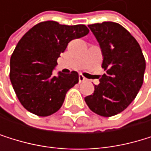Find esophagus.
Instances as JSON below:
<instances>
[{
	"label": "esophagus",
	"instance_id": "obj_1",
	"mask_svg": "<svg viewBox=\"0 0 151 151\" xmlns=\"http://www.w3.org/2000/svg\"><path fill=\"white\" fill-rule=\"evenodd\" d=\"M87 81V79L83 76V75L82 74H80L79 75V81L81 83V82H84V81Z\"/></svg>",
	"mask_w": 151,
	"mask_h": 151
}]
</instances>
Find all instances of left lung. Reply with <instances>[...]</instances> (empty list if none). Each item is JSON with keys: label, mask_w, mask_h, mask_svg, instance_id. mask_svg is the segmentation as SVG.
<instances>
[{"label": "left lung", "mask_w": 151, "mask_h": 151, "mask_svg": "<svg viewBox=\"0 0 151 151\" xmlns=\"http://www.w3.org/2000/svg\"><path fill=\"white\" fill-rule=\"evenodd\" d=\"M89 28L101 48L105 73L100 84L85 101L94 113L111 117L133 101L140 90L146 61L136 39L120 24L113 22L90 24Z\"/></svg>", "instance_id": "1"}]
</instances>
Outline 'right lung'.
I'll return each instance as SVG.
<instances>
[{"label": "right lung", "instance_id": "add662e5", "mask_svg": "<svg viewBox=\"0 0 151 151\" xmlns=\"http://www.w3.org/2000/svg\"><path fill=\"white\" fill-rule=\"evenodd\" d=\"M83 24L62 25L54 21L42 22L19 40L10 60V79L21 104L37 116L55 113L67 91L79 82L77 71L56 77L52 70L68 43L89 33Z\"/></svg>", "mask_w": 151, "mask_h": 151}]
</instances>
